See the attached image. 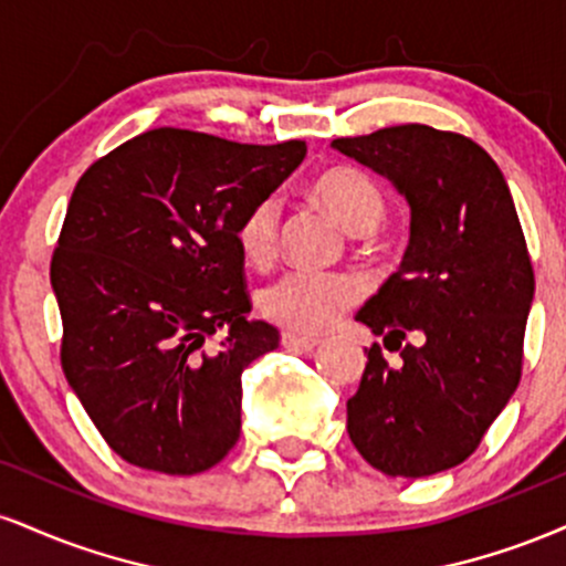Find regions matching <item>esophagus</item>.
Listing matches in <instances>:
<instances>
[{
    "label": "esophagus",
    "instance_id": "1",
    "mask_svg": "<svg viewBox=\"0 0 566 566\" xmlns=\"http://www.w3.org/2000/svg\"><path fill=\"white\" fill-rule=\"evenodd\" d=\"M319 337L297 335V333H282V346L287 350H297V354H311L316 346H319Z\"/></svg>",
    "mask_w": 566,
    "mask_h": 566
}]
</instances>
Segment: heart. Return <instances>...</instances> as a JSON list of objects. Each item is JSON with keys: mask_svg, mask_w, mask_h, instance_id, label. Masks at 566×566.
Masks as SVG:
<instances>
[{"mask_svg": "<svg viewBox=\"0 0 566 566\" xmlns=\"http://www.w3.org/2000/svg\"><path fill=\"white\" fill-rule=\"evenodd\" d=\"M311 199L319 201L343 229L373 231L386 216V199L375 180L356 167L337 165L308 184ZM279 199L263 197L237 226V244L250 263L271 261L279 242ZM361 297L354 276L333 271H287L261 295V308L271 322L290 333H322Z\"/></svg>", "mask_w": 566, "mask_h": 566, "instance_id": "heart-1", "label": "heart"}]
</instances>
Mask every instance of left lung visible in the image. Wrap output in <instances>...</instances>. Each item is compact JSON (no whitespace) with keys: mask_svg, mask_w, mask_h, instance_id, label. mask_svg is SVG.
Segmentation results:
<instances>
[{"mask_svg":"<svg viewBox=\"0 0 566 566\" xmlns=\"http://www.w3.org/2000/svg\"><path fill=\"white\" fill-rule=\"evenodd\" d=\"M333 146L386 175L409 201L399 271L356 322L380 343L367 350L348 399V437L386 476L420 479L463 463L522 378L535 274L500 167L479 143L428 125H396Z\"/></svg>","mask_w":566,"mask_h":566,"instance_id":"obj_1","label":"left lung"}]
</instances>
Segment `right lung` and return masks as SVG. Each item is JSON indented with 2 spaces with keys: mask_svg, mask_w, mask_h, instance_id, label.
<instances>
[{
  "mask_svg": "<svg viewBox=\"0 0 566 566\" xmlns=\"http://www.w3.org/2000/svg\"><path fill=\"white\" fill-rule=\"evenodd\" d=\"M305 157L159 127L87 167L50 263L61 365L106 444L146 471L191 476L242 431V373L279 346L247 322L239 220ZM230 329L216 355L203 343Z\"/></svg>",
  "mask_w": 566,
  "mask_h": 566,
  "instance_id": "right-lung-1",
  "label": "right lung"
}]
</instances>
